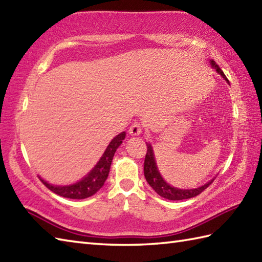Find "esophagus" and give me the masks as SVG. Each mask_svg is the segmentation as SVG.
Listing matches in <instances>:
<instances>
[{"label":"esophagus","instance_id":"esophagus-1","mask_svg":"<svg viewBox=\"0 0 262 262\" xmlns=\"http://www.w3.org/2000/svg\"><path fill=\"white\" fill-rule=\"evenodd\" d=\"M141 131H142V126L140 123H138V122H136V123H133L131 126H130V130H129V133L132 136V137H139L141 135Z\"/></svg>","mask_w":262,"mask_h":262}]
</instances>
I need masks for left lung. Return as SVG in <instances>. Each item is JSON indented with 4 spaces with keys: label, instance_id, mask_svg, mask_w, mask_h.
<instances>
[{
    "label": "left lung",
    "instance_id": "8db88e82",
    "mask_svg": "<svg viewBox=\"0 0 262 262\" xmlns=\"http://www.w3.org/2000/svg\"><path fill=\"white\" fill-rule=\"evenodd\" d=\"M210 65L213 69L216 71V73L219 75H221V76L223 77L225 82L230 85L228 78L225 77L224 73L221 71V68L219 67L217 63L215 62L213 59H210ZM146 143H147L148 150H147L146 159H144V165H143L144 177H146V180L151 186V188H152L159 196L164 197V199L170 200V201H182V200L191 199V197H195L199 194H201L203 190L206 189L208 186L212 184L214 178H216V176H215L211 180H208V182L205 183L204 185H202V186H200V187H196V188L183 189V188L173 187V186H171L170 184H168L164 179V177L161 176V173L158 169V166H157L152 144H151L150 142H146Z\"/></svg>",
    "mask_w": 262,
    "mask_h": 262
}]
</instances>
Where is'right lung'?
<instances>
[{"label":"right lung","instance_id":"right-lung-1","mask_svg":"<svg viewBox=\"0 0 262 262\" xmlns=\"http://www.w3.org/2000/svg\"><path fill=\"white\" fill-rule=\"evenodd\" d=\"M125 136V131L115 136L111 142L108 143V146L103 152L100 160L96 162V165L78 182L69 185H54L46 182L43 178L39 176L40 180L46 185V187L54 191L55 194L66 197V199L84 200L93 196L103 187L104 183H105L115 151L123 142Z\"/></svg>","mask_w":262,"mask_h":262}]
</instances>
